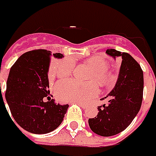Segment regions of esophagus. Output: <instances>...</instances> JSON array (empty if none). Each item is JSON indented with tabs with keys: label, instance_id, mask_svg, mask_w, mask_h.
Here are the masks:
<instances>
[{
	"label": "esophagus",
	"instance_id": "obj_1",
	"mask_svg": "<svg viewBox=\"0 0 156 156\" xmlns=\"http://www.w3.org/2000/svg\"><path fill=\"white\" fill-rule=\"evenodd\" d=\"M76 104L80 105H81L82 108H86V107L88 106V105H87L84 104V103H81V102H76Z\"/></svg>",
	"mask_w": 156,
	"mask_h": 156
}]
</instances>
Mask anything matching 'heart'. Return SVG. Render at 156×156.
I'll return each mask as SVG.
<instances>
[{
    "instance_id": "heart-1",
    "label": "heart",
    "mask_w": 156,
    "mask_h": 156,
    "mask_svg": "<svg viewBox=\"0 0 156 156\" xmlns=\"http://www.w3.org/2000/svg\"><path fill=\"white\" fill-rule=\"evenodd\" d=\"M87 65L93 69L89 80H95L103 86L110 84L111 74L108 72L109 64L101 56H93L85 61ZM75 62L71 58L63 60L56 69V74L61 78H68L74 72ZM55 91L57 97L63 101L86 102L98 95L99 92L98 84L94 81L80 83L74 80H61L55 85Z\"/></svg>"
}]
</instances>
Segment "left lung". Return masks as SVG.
Wrapping results in <instances>:
<instances>
[{
  "mask_svg": "<svg viewBox=\"0 0 156 156\" xmlns=\"http://www.w3.org/2000/svg\"><path fill=\"white\" fill-rule=\"evenodd\" d=\"M107 55L122 59L118 81L105 98L108 103L98 106L95 118H89L91 129L101 136L109 137L123 131L141 108L143 95V72L139 63L126 52L106 50Z\"/></svg>",
  "mask_w": 156,
  "mask_h": 156,
  "instance_id": "left-lung-1",
  "label": "left lung"
}]
</instances>
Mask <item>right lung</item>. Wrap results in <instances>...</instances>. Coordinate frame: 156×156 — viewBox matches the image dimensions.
I'll return each mask as SVG.
<instances>
[{"label": "right lung", "instance_id": "obj_1", "mask_svg": "<svg viewBox=\"0 0 156 156\" xmlns=\"http://www.w3.org/2000/svg\"><path fill=\"white\" fill-rule=\"evenodd\" d=\"M55 58L63 55L55 53ZM38 49L26 52L10 68L5 98L16 122L33 134H47L63 122L68 105L57 104L50 98L48 71L53 56Z\"/></svg>", "mask_w": 156, "mask_h": 156}]
</instances>
